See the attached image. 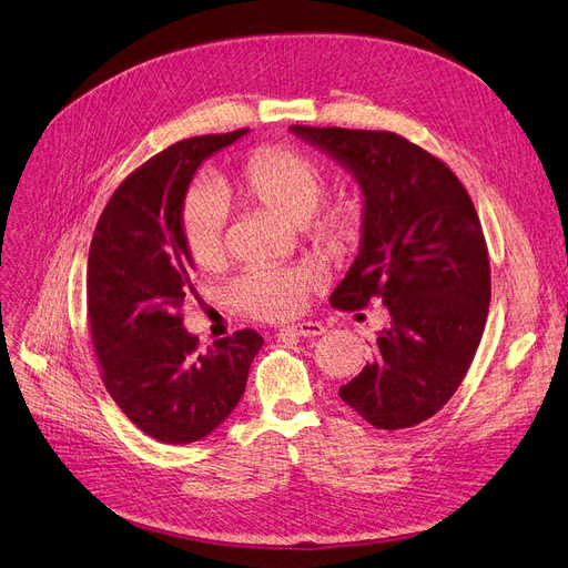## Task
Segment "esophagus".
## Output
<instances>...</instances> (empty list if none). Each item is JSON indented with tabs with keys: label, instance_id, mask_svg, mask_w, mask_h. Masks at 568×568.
Returning <instances> with one entry per match:
<instances>
[{
	"label": "esophagus",
	"instance_id": "1",
	"mask_svg": "<svg viewBox=\"0 0 568 568\" xmlns=\"http://www.w3.org/2000/svg\"><path fill=\"white\" fill-rule=\"evenodd\" d=\"M324 333V326L320 322H301V324H291L280 331V335H291V337H316Z\"/></svg>",
	"mask_w": 568,
	"mask_h": 568
}]
</instances>
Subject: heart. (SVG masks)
<instances>
[{
  "mask_svg": "<svg viewBox=\"0 0 568 568\" xmlns=\"http://www.w3.org/2000/svg\"><path fill=\"white\" fill-rule=\"evenodd\" d=\"M225 195H240L286 223L303 225L328 252L352 246L363 229L358 197H345L320 210L328 191V174L314 158L291 149H263L248 155L233 181H221ZM225 210L207 191H193L181 214V231L191 258L214 267L223 258ZM312 277L305 270L254 267L233 284V301L258 320H286L305 305Z\"/></svg>",
  "mask_w": 568,
  "mask_h": 568,
  "instance_id": "obj_1",
  "label": "heart"
}]
</instances>
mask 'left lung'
<instances>
[{
	"label": "left lung",
	"mask_w": 568,
	"mask_h": 568,
	"mask_svg": "<svg viewBox=\"0 0 568 568\" xmlns=\"http://www.w3.org/2000/svg\"><path fill=\"white\" fill-rule=\"evenodd\" d=\"M361 189V244L331 293L337 310L379 298L389 326L339 398L375 428H407L459 389L485 331L491 280L473 202L438 158L394 132L291 125Z\"/></svg>",
	"instance_id": "left-lung-1"
}]
</instances>
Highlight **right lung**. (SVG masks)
<instances>
[{"mask_svg":"<svg viewBox=\"0 0 568 568\" xmlns=\"http://www.w3.org/2000/svg\"><path fill=\"white\" fill-rule=\"evenodd\" d=\"M248 130L176 142L106 202L88 254V316L104 387L146 436L186 445L229 419L263 337L244 328L197 352L181 324L195 270L181 231L197 168Z\"/></svg>","mask_w":568,"mask_h":568,"instance_id":"add662e5","label":"right lung"}]
</instances>
